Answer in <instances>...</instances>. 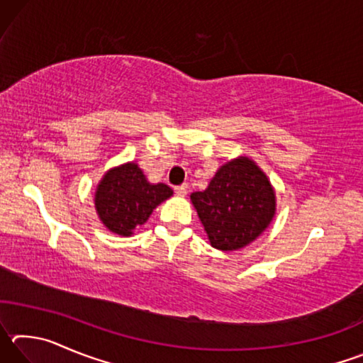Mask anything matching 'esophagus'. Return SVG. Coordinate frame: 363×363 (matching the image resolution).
<instances>
[{
    "mask_svg": "<svg viewBox=\"0 0 363 363\" xmlns=\"http://www.w3.org/2000/svg\"><path fill=\"white\" fill-rule=\"evenodd\" d=\"M187 190H189L187 184H182V186L174 187V192H176L177 196H186V195H187Z\"/></svg>",
    "mask_w": 363,
    "mask_h": 363,
    "instance_id": "1",
    "label": "esophagus"
}]
</instances>
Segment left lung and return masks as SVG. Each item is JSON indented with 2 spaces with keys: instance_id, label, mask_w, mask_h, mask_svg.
<instances>
[{
  "instance_id": "obj_1",
  "label": "left lung",
  "mask_w": 363,
  "mask_h": 363,
  "mask_svg": "<svg viewBox=\"0 0 363 363\" xmlns=\"http://www.w3.org/2000/svg\"><path fill=\"white\" fill-rule=\"evenodd\" d=\"M211 247L242 250L272 223L277 211L275 190L266 173L250 157H237L220 167L203 192L190 194Z\"/></svg>"
}]
</instances>
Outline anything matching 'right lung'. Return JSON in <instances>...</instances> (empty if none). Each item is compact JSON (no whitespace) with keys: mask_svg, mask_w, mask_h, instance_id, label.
<instances>
[{"mask_svg":"<svg viewBox=\"0 0 363 363\" xmlns=\"http://www.w3.org/2000/svg\"><path fill=\"white\" fill-rule=\"evenodd\" d=\"M171 195L173 189L167 184L149 182L136 162H126L104 173L94 192V208L107 230L131 237Z\"/></svg>","mask_w":363,"mask_h":363,"instance_id":"right-lung-1","label":"right lung"}]
</instances>
